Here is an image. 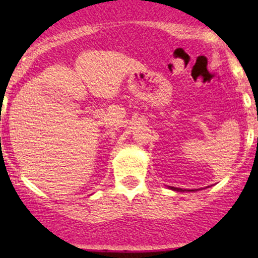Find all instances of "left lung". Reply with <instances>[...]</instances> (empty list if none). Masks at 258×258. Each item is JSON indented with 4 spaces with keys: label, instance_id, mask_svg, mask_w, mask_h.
I'll return each instance as SVG.
<instances>
[{
    "label": "left lung",
    "instance_id": "1",
    "mask_svg": "<svg viewBox=\"0 0 258 258\" xmlns=\"http://www.w3.org/2000/svg\"><path fill=\"white\" fill-rule=\"evenodd\" d=\"M170 188H172V190H174V191H179V192H184V191H186V190H182V188L172 187V186H170ZM187 191H195V190H187Z\"/></svg>",
    "mask_w": 258,
    "mask_h": 258
}]
</instances>
